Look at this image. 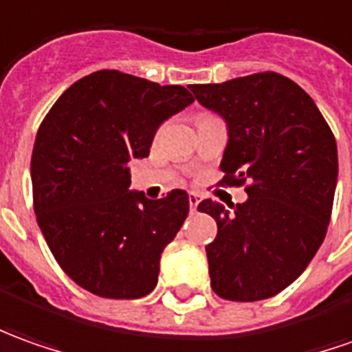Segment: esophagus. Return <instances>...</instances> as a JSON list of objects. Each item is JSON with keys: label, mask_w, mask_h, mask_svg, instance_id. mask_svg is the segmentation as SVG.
Instances as JSON below:
<instances>
[{"label": "esophagus", "mask_w": 352, "mask_h": 352, "mask_svg": "<svg viewBox=\"0 0 352 352\" xmlns=\"http://www.w3.org/2000/svg\"><path fill=\"white\" fill-rule=\"evenodd\" d=\"M188 204H190V212H196V208L200 204V196L196 195V192H190L188 195Z\"/></svg>", "instance_id": "esophagus-1"}]
</instances>
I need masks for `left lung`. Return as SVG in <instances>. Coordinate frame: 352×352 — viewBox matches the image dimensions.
Instances as JSON below:
<instances>
[{
    "label": "left lung",
    "mask_w": 352,
    "mask_h": 352,
    "mask_svg": "<svg viewBox=\"0 0 352 352\" xmlns=\"http://www.w3.org/2000/svg\"><path fill=\"white\" fill-rule=\"evenodd\" d=\"M200 106L226 121V183L246 186L229 212L202 200L216 219L206 246L212 289L227 300L254 302L281 293L324 243L337 185V144L314 100L277 73L190 85Z\"/></svg>",
    "instance_id": "left-lung-1"
}]
</instances>
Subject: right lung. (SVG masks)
<instances>
[{"instance_id":"add662e5","label":"right lung","mask_w":352,"mask_h":352,"mask_svg":"<svg viewBox=\"0 0 352 352\" xmlns=\"http://www.w3.org/2000/svg\"><path fill=\"white\" fill-rule=\"evenodd\" d=\"M192 102L183 86L106 69L69 86L45 116L30 162L36 219L76 285L106 298L154 291L188 195L129 190V162L148 156L160 125Z\"/></svg>"}]
</instances>
